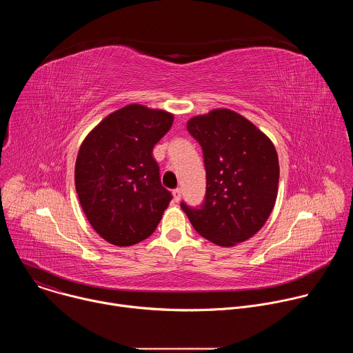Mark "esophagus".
I'll use <instances>...</instances> for the list:
<instances>
[{
  "mask_svg": "<svg viewBox=\"0 0 353 353\" xmlns=\"http://www.w3.org/2000/svg\"><path fill=\"white\" fill-rule=\"evenodd\" d=\"M172 194H173V199L176 201V203H179V201L181 199V190L180 188H174L172 191Z\"/></svg>",
  "mask_w": 353,
  "mask_h": 353,
  "instance_id": "esophagus-1",
  "label": "esophagus"
}]
</instances>
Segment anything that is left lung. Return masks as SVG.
Wrapping results in <instances>:
<instances>
[{
	"label": "left lung",
	"instance_id": "left-lung-1",
	"mask_svg": "<svg viewBox=\"0 0 353 353\" xmlns=\"http://www.w3.org/2000/svg\"><path fill=\"white\" fill-rule=\"evenodd\" d=\"M187 131L203 149L207 172L203 204H180L192 228L223 247L254 236L271 215L278 194L274 143L253 123L228 109L192 117Z\"/></svg>",
	"mask_w": 353,
	"mask_h": 353
}]
</instances>
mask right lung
<instances>
[{
  "label": "right lung",
  "mask_w": 353,
  "mask_h": 353,
  "mask_svg": "<svg viewBox=\"0 0 353 353\" xmlns=\"http://www.w3.org/2000/svg\"><path fill=\"white\" fill-rule=\"evenodd\" d=\"M173 116L141 105L109 114L82 142L75 187L92 228L112 244L125 247L152 234L172 201L152 149Z\"/></svg>",
  "instance_id": "right-lung-1"
}]
</instances>
